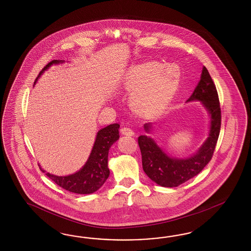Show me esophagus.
<instances>
[{"label":"esophagus","instance_id":"esophagus-1","mask_svg":"<svg viewBox=\"0 0 251 251\" xmlns=\"http://www.w3.org/2000/svg\"><path fill=\"white\" fill-rule=\"evenodd\" d=\"M121 132H122L123 135H126V136H133L134 135V131L130 128L128 127H123L121 129Z\"/></svg>","mask_w":251,"mask_h":251}]
</instances>
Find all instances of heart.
Instances as JSON below:
<instances>
[{"mask_svg":"<svg viewBox=\"0 0 251 251\" xmlns=\"http://www.w3.org/2000/svg\"><path fill=\"white\" fill-rule=\"evenodd\" d=\"M180 79L179 70L163 66L154 61L141 63L129 69L126 84L132 93L131 103L143 114H154L167 105L175 94Z\"/></svg>","mask_w":251,"mask_h":251,"instance_id":"b5f03b06","label":"heart"}]
</instances>
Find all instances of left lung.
I'll use <instances>...</instances> for the list:
<instances>
[{"mask_svg": "<svg viewBox=\"0 0 251 251\" xmlns=\"http://www.w3.org/2000/svg\"><path fill=\"white\" fill-rule=\"evenodd\" d=\"M201 101L210 115L209 137L197 152L190 157L178 158L164 152L151 137L141 135L138 144L142 152L143 168L153 182L162 187L173 188L197 176L213 157L221 129V108L215 84L206 67L202 68L201 80L188 99ZM145 130L150 133L152 123H145Z\"/></svg>", "mask_w": 251, "mask_h": 251, "instance_id": "1", "label": "left lung"}]
</instances>
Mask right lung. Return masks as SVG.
Returning <instances> with one entry per match:
<instances>
[{
    "instance_id": "add662e5",
    "label": "right lung",
    "mask_w": 251,
    "mask_h": 251,
    "mask_svg": "<svg viewBox=\"0 0 251 251\" xmlns=\"http://www.w3.org/2000/svg\"><path fill=\"white\" fill-rule=\"evenodd\" d=\"M62 62H64V61L54 60L50 61L42 69V71L38 75V78L52 64H59ZM37 80L35 81V84ZM119 129L120 124L114 123L106 126L103 129H99L88 159L83 167L75 174L68 176H55L50 173H46V175L58 186L71 192L77 194L94 193L103 186V184L106 182L109 176V169L107 167L108 150L111 147V145H113L115 142H117L120 138ZM40 169L42 172L45 173L44 169H42L41 167Z\"/></svg>"
}]
</instances>
